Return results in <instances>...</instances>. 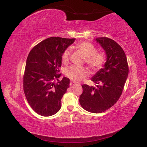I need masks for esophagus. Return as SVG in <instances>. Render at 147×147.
<instances>
[{
  "instance_id": "esophagus-1",
  "label": "esophagus",
  "mask_w": 147,
  "mask_h": 147,
  "mask_svg": "<svg viewBox=\"0 0 147 147\" xmlns=\"http://www.w3.org/2000/svg\"><path fill=\"white\" fill-rule=\"evenodd\" d=\"M77 83H75V82H74V81H71L70 83V87H73L74 86H75V85H77Z\"/></svg>"
}]
</instances>
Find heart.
<instances>
[{
  "label": "heart",
  "instance_id": "obj_1",
  "mask_svg": "<svg viewBox=\"0 0 147 147\" xmlns=\"http://www.w3.org/2000/svg\"><path fill=\"white\" fill-rule=\"evenodd\" d=\"M76 48L85 56V62L93 70H98L102 67L105 62V55L103 52H97L96 48L91 43L82 42L77 44ZM70 56V50H64L62 56L64 62H67ZM89 72L83 66L72 65L65 70V74L69 79L75 81H80L88 75Z\"/></svg>",
  "mask_w": 147,
  "mask_h": 147
}]
</instances>
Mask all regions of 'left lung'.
<instances>
[{"label": "left lung", "mask_w": 147, "mask_h": 147, "mask_svg": "<svg viewBox=\"0 0 147 147\" xmlns=\"http://www.w3.org/2000/svg\"><path fill=\"white\" fill-rule=\"evenodd\" d=\"M95 40L104 49L107 60L103 68L92 77L96 87L82 85L79 102L86 111L99 113L112 107L120 99L128 78V65L124 51L118 43L105 37Z\"/></svg>", "instance_id": "8db88e82"}]
</instances>
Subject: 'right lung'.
Returning <instances> with one entry per match:
<instances>
[{
    "label": "right lung",
    "mask_w": 147,
    "mask_h": 147,
    "mask_svg": "<svg viewBox=\"0 0 147 147\" xmlns=\"http://www.w3.org/2000/svg\"><path fill=\"white\" fill-rule=\"evenodd\" d=\"M75 40L51 37L35 46L27 56L23 91L31 108L41 116H52L61 108L62 97L70 84L66 77L58 80L62 56ZM56 78L57 83L53 82Z\"/></svg>",
    "instance_id": "obj_1"
}]
</instances>
